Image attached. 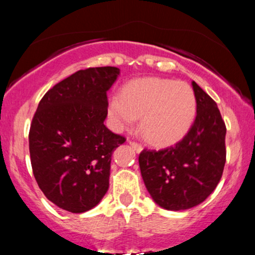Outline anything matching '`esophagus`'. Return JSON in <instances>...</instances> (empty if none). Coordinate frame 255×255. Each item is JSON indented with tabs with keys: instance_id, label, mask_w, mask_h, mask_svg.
Here are the masks:
<instances>
[{
	"instance_id": "34e87169",
	"label": "esophagus",
	"mask_w": 255,
	"mask_h": 255,
	"mask_svg": "<svg viewBox=\"0 0 255 255\" xmlns=\"http://www.w3.org/2000/svg\"><path fill=\"white\" fill-rule=\"evenodd\" d=\"M129 145L137 152V153L142 151V146L140 144H137V142H135V141H129Z\"/></svg>"
}]
</instances>
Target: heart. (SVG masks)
<instances>
[{
  "label": "heart",
  "mask_w": 255,
  "mask_h": 255,
  "mask_svg": "<svg viewBox=\"0 0 255 255\" xmlns=\"http://www.w3.org/2000/svg\"><path fill=\"white\" fill-rule=\"evenodd\" d=\"M108 115L115 130L140 118V129L152 145L168 146L186 135L197 115V98L188 84L146 78L126 85L121 98L113 97Z\"/></svg>",
  "instance_id": "obj_1"
}]
</instances>
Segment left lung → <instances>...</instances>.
Returning a JSON list of instances; mask_svg holds the SVG:
<instances>
[{"instance_id":"left-lung-1","label":"left lung","mask_w":255,"mask_h":255,"mask_svg":"<svg viewBox=\"0 0 255 255\" xmlns=\"http://www.w3.org/2000/svg\"><path fill=\"white\" fill-rule=\"evenodd\" d=\"M197 118L182 140L139 156L142 180L158 206L182 211L201 204L215 191L225 164V128L216 102L192 81Z\"/></svg>"}]
</instances>
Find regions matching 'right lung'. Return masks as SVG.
I'll return each instance as SVG.
<instances>
[{"instance_id": "right-lung-1", "label": "right lung", "mask_w": 255, "mask_h": 255, "mask_svg": "<svg viewBox=\"0 0 255 255\" xmlns=\"http://www.w3.org/2000/svg\"><path fill=\"white\" fill-rule=\"evenodd\" d=\"M119 75L116 67L79 71L38 104L28 135L32 170L44 195L66 211H89L109 188L111 156L126 141L104 126L107 92Z\"/></svg>"}]
</instances>
